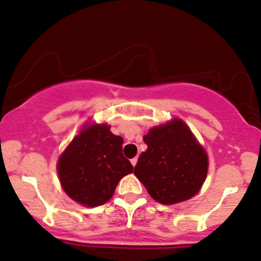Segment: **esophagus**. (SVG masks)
<instances>
[{
  "mask_svg": "<svg viewBox=\"0 0 261 261\" xmlns=\"http://www.w3.org/2000/svg\"><path fill=\"white\" fill-rule=\"evenodd\" d=\"M136 163H138V156H135V158H133V159H131V164H133L134 167L136 166Z\"/></svg>",
  "mask_w": 261,
  "mask_h": 261,
  "instance_id": "obj_1",
  "label": "esophagus"
}]
</instances>
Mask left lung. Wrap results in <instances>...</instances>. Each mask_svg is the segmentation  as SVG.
<instances>
[{"label":"left lung","instance_id":"1","mask_svg":"<svg viewBox=\"0 0 261 261\" xmlns=\"http://www.w3.org/2000/svg\"><path fill=\"white\" fill-rule=\"evenodd\" d=\"M144 143L148 149L139 156L134 173L154 200L171 205L200 190L208 156L184 121L176 118L150 128Z\"/></svg>","mask_w":261,"mask_h":261}]
</instances>
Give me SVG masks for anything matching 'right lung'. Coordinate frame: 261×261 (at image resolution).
I'll return each instance as SVG.
<instances>
[{"mask_svg":"<svg viewBox=\"0 0 261 261\" xmlns=\"http://www.w3.org/2000/svg\"><path fill=\"white\" fill-rule=\"evenodd\" d=\"M122 143L107 125L88 126L75 136L57 164L61 185L72 200L98 206L112 198L120 179L134 171Z\"/></svg>","mask_w":261,"mask_h":261,"instance_id":"1","label":"right lung"}]
</instances>
